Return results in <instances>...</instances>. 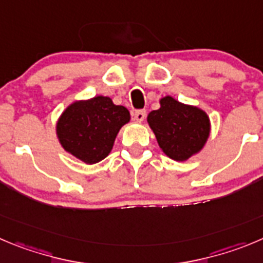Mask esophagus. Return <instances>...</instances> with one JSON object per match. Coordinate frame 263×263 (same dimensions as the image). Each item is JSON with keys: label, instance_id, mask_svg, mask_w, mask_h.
<instances>
[{"label": "esophagus", "instance_id": "34e87169", "mask_svg": "<svg viewBox=\"0 0 263 263\" xmlns=\"http://www.w3.org/2000/svg\"><path fill=\"white\" fill-rule=\"evenodd\" d=\"M145 115H146L145 110H137V111H135V114H134L135 120L141 123V122H143V120L145 119Z\"/></svg>", "mask_w": 263, "mask_h": 263}]
</instances>
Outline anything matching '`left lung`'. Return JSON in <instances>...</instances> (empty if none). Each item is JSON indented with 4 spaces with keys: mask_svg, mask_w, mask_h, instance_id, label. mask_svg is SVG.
<instances>
[{
    "mask_svg": "<svg viewBox=\"0 0 263 263\" xmlns=\"http://www.w3.org/2000/svg\"><path fill=\"white\" fill-rule=\"evenodd\" d=\"M161 107L148 115L162 152L175 161H187L203 148L210 134V120L203 110L184 105L171 96L161 98Z\"/></svg>",
    "mask_w": 263,
    "mask_h": 263,
    "instance_id": "obj_1",
    "label": "left lung"
}]
</instances>
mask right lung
Here are the masks:
<instances>
[{"label":"right lung","mask_w":263,"mask_h":263,"mask_svg":"<svg viewBox=\"0 0 263 263\" xmlns=\"http://www.w3.org/2000/svg\"><path fill=\"white\" fill-rule=\"evenodd\" d=\"M131 119L124 106L96 96L67 106L57 122V136L66 152L88 165L109 156L118 132Z\"/></svg>","instance_id":"add662e5"}]
</instances>
